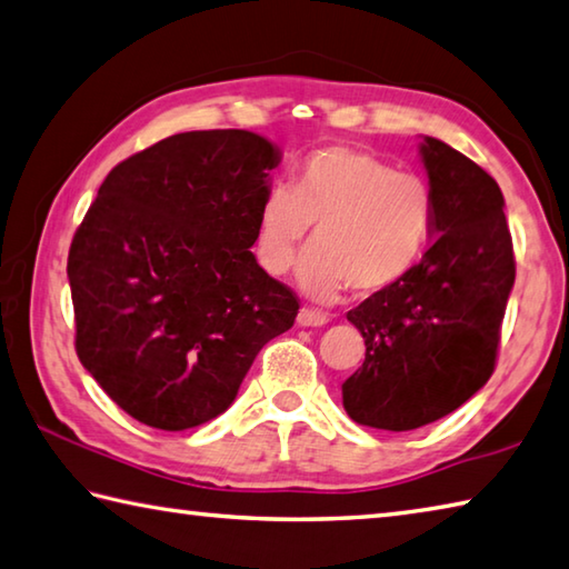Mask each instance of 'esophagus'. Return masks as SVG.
<instances>
[{
  "mask_svg": "<svg viewBox=\"0 0 569 569\" xmlns=\"http://www.w3.org/2000/svg\"><path fill=\"white\" fill-rule=\"evenodd\" d=\"M327 321H329L327 315H321V312H317V309H309V307H302L297 315L299 327H325Z\"/></svg>",
  "mask_w": 569,
  "mask_h": 569,
  "instance_id": "esophagus-1",
  "label": "esophagus"
}]
</instances>
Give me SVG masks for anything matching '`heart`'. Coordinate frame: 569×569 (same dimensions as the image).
Here are the masks:
<instances>
[{
  "mask_svg": "<svg viewBox=\"0 0 569 569\" xmlns=\"http://www.w3.org/2000/svg\"><path fill=\"white\" fill-rule=\"evenodd\" d=\"M436 202L421 176L383 158L331 146L297 166L287 190H272L257 216V260L272 277L292 270L315 230V248L299 264V287L331 302L349 287L377 295L399 284L433 234Z\"/></svg>",
  "mask_w": 569,
  "mask_h": 569,
  "instance_id": "1",
  "label": "heart"
}]
</instances>
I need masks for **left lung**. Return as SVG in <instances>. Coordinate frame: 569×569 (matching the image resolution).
<instances>
[{
  "instance_id": "left-lung-1",
  "label": "left lung",
  "mask_w": 569,
  "mask_h": 569,
  "mask_svg": "<svg viewBox=\"0 0 569 569\" xmlns=\"http://www.w3.org/2000/svg\"><path fill=\"white\" fill-rule=\"evenodd\" d=\"M421 160L436 202L431 248L399 284L347 315L367 357L341 383V399L353 421L383 431L433 423L483 389L516 282L496 180L431 136Z\"/></svg>"
}]
</instances>
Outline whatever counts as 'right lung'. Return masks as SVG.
<instances>
[{
    "label": "right lung",
    "instance_id": "obj_1",
    "mask_svg": "<svg viewBox=\"0 0 569 569\" xmlns=\"http://www.w3.org/2000/svg\"><path fill=\"white\" fill-rule=\"evenodd\" d=\"M282 153L252 131H188L118 163L71 240L83 369L160 431L228 411L297 295L257 264V216Z\"/></svg>",
    "mask_w": 569,
    "mask_h": 569
}]
</instances>
